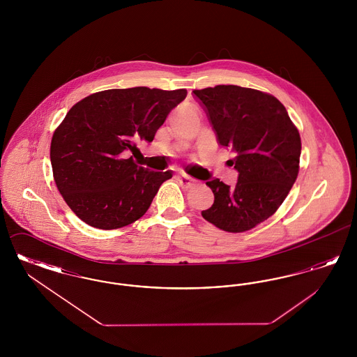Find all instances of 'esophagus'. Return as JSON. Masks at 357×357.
Instances as JSON below:
<instances>
[{
    "instance_id": "esophagus-1",
    "label": "esophagus",
    "mask_w": 357,
    "mask_h": 357,
    "mask_svg": "<svg viewBox=\"0 0 357 357\" xmlns=\"http://www.w3.org/2000/svg\"><path fill=\"white\" fill-rule=\"evenodd\" d=\"M178 179H179V182H181V185H182V186L191 187L195 185V181H194L191 176L185 175V174L179 175V176H178Z\"/></svg>"
}]
</instances>
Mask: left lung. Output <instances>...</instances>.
<instances>
[{"mask_svg": "<svg viewBox=\"0 0 357 357\" xmlns=\"http://www.w3.org/2000/svg\"><path fill=\"white\" fill-rule=\"evenodd\" d=\"M202 104L218 143L230 149L238 182H206L214 204L202 211L206 221L229 233H242L268 220L294 185L301 137L287 108L274 96L238 85L192 91Z\"/></svg>", "mask_w": 357, "mask_h": 357, "instance_id": "8db88e82", "label": "left lung"}]
</instances>
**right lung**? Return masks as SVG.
Returning <instances> with one entry per match:
<instances>
[{
    "label": "right lung",
    "mask_w": 357,
    "mask_h": 357,
    "mask_svg": "<svg viewBox=\"0 0 357 357\" xmlns=\"http://www.w3.org/2000/svg\"><path fill=\"white\" fill-rule=\"evenodd\" d=\"M186 89L135 86L107 89L76 102L52 136L53 178L70 210L86 225L112 230L149 210L172 171L137 166L127 151L135 142H153Z\"/></svg>",
    "instance_id": "1"
}]
</instances>
